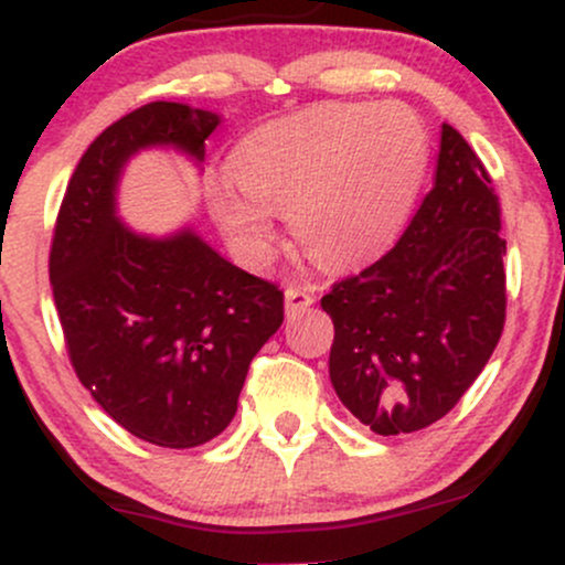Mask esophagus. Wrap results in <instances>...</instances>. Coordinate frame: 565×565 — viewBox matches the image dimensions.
I'll list each match as a JSON object with an SVG mask.
<instances>
[{"label": "esophagus", "mask_w": 565, "mask_h": 565, "mask_svg": "<svg viewBox=\"0 0 565 565\" xmlns=\"http://www.w3.org/2000/svg\"><path fill=\"white\" fill-rule=\"evenodd\" d=\"M284 300H287V313H300V310H308L310 305H313V295H310L308 289L289 284V287L284 289Z\"/></svg>", "instance_id": "obj_1"}]
</instances>
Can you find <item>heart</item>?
<instances>
[{
  "instance_id": "heart-1",
  "label": "heart",
  "mask_w": 565,
  "mask_h": 565,
  "mask_svg": "<svg viewBox=\"0 0 565 565\" xmlns=\"http://www.w3.org/2000/svg\"><path fill=\"white\" fill-rule=\"evenodd\" d=\"M427 159L423 121L404 106H316L233 148L231 178L250 201L220 191L215 215L252 255H265L274 238L268 212L287 215L310 260L353 268L406 228Z\"/></svg>"
}]
</instances>
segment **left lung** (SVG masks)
<instances>
[{
	"label": "left lung",
	"mask_w": 565,
	"mask_h": 565,
	"mask_svg": "<svg viewBox=\"0 0 565 565\" xmlns=\"http://www.w3.org/2000/svg\"><path fill=\"white\" fill-rule=\"evenodd\" d=\"M499 196L457 129H440L430 193L404 236L361 274L334 281L329 377L377 436L430 427L483 372L504 329Z\"/></svg>",
	"instance_id": "obj_1"
}]
</instances>
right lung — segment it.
<instances>
[{
  "mask_svg": "<svg viewBox=\"0 0 565 565\" xmlns=\"http://www.w3.org/2000/svg\"><path fill=\"white\" fill-rule=\"evenodd\" d=\"M212 111L157 100L89 142L50 246V284L71 366L125 430L191 449L236 414L252 359L284 321V291L236 268L193 231L138 236L114 206L125 161L148 146L204 159Z\"/></svg>",
  "mask_w": 565,
  "mask_h": 565,
  "instance_id": "right-lung-1",
  "label": "right lung"
}]
</instances>
